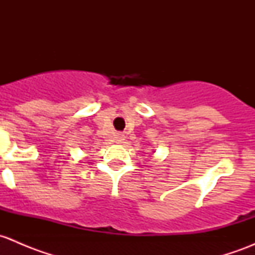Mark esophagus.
Returning <instances> with one entry per match:
<instances>
[{
  "label": "esophagus",
  "instance_id": "34e87169",
  "mask_svg": "<svg viewBox=\"0 0 255 255\" xmlns=\"http://www.w3.org/2000/svg\"><path fill=\"white\" fill-rule=\"evenodd\" d=\"M122 140H125V135H123V134H118L117 135V142L120 143V142H122Z\"/></svg>",
  "mask_w": 255,
  "mask_h": 255
}]
</instances>
